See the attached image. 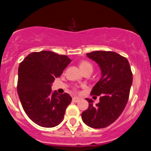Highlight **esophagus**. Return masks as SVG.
<instances>
[{"label":"esophagus","mask_w":151,"mask_h":151,"mask_svg":"<svg viewBox=\"0 0 151 151\" xmlns=\"http://www.w3.org/2000/svg\"><path fill=\"white\" fill-rule=\"evenodd\" d=\"M79 98H78V97H73V102H76H76H78V101H79Z\"/></svg>","instance_id":"34e87169"}]
</instances>
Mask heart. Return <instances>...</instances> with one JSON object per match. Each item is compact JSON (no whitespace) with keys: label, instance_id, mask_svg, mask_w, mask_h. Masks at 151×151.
<instances>
[{"label":"heart","instance_id":"obj_1","mask_svg":"<svg viewBox=\"0 0 151 151\" xmlns=\"http://www.w3.org/2000/svg\"><path fill=\"white\" fill-rule=\"evenodd\" d=\"M79 67L80 69H82V72L86 70V69H91L92 71V69H93V66H92V64L91 63H89L88 61L86 60H83L79 63Z\"/></svg>","mask_w":151,"mask_h":151}]
</instances>
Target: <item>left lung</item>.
<instances>
[{
    "instance_id": "8db88e82",
    "label": "left lung",
    "mask_w": 151,
    "mask_h": 151,
    "mask_svg": "<svg viewBox=\"0 0 151 151\" xmlns=\"http://www.w3.org/2000/svg\"><path fill=\"white\" fill-rule=\"evenodd\" d=\"M87 56L99 64L102 77L91 92V95L100 96V102L94 106L87 98L89 106L82 113V118L90 127L103 129L115 122L125 109L132 84V73L128 60L116 52L97 50Z\"/></svg>"
}]
</instances>
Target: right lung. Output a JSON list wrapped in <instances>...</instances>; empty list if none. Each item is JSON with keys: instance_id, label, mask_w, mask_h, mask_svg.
Returning <instances> with one entry per match:
<instances>
[{"instance_id": "add662e5", "label": "right lung", "mask_w": 151, "mask_h": 151, "mask_svg": "<svg viewBox=\"0 0 151 151\" xmlns=\"http://www.w3.org/2000/svg\"><path fill=\"white\" fill-rule=\"evenodd\" d=\"M70 62L66 55L43 50L31 53L19 63L17 92L21 104L31 120L41 127L59 125L71 103L69 94H60L51 89L55 78Z\"/></svg>"}]
</instances>
